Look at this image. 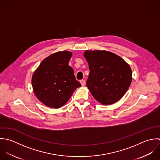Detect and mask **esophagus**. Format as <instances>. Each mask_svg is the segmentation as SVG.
Wrapping results in <instances>:
<instances>
[{
	"label": "esophagus",
	"mask_w": 160,
	"mask_h": 160,
	"mask_svg": "<svg viewBox=\"0 0 160 160\" xmlns=\"http://www.w3.org/2000/svg\"><path fill=\"white\" fill-rule=\"evenodd\" d=\"M80 83H81V84H82V86H84V85H85V83H86V82H85V80L83 79V80H80Z\"/></svg>",
	"instance_id": "34e87169"
}]
</instances>
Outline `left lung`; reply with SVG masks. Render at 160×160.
Here are the masks:
<instances>
[{
    "instance_id": "1",
    "label": "left lung",
    "mask_w": 160,
    "mask_h": 160,
    "mask_svg": "<svg viewBox=\"0 0 160 160\" xmlns=\"http://www.w3.org/2000/svg\"><path fill=\"white\" fill-rule=\"evenodd\" d=\"M90 69L87 86L98 101L109 105L118 101L128 91L132 70L124 59L106 51L84 53Z\"/></svg>"
}]
</instances>
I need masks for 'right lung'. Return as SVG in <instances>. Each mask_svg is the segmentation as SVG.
<instances>
[{"label": "right lung", "instance_id": "obj_1", "mask_svg": "<svg viewBox=\"0 0 160 160\" xmlns=\"http://www.w3.org/2000/svg\"><path fill=\"white\" fill-rule=\"evenodd\" d=\"M72 52L61 51L44 59L33 73L32 86L36 97L47 106L59 108L81 87L68 62Z\"/></svg>", "mask_w": 160, "mask_h": 160}]
</instances>
